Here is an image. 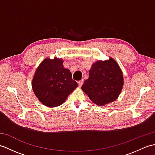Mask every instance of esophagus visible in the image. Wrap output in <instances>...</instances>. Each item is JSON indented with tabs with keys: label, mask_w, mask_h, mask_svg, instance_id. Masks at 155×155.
I'll use <instances>...</instances> for the list:
<instances>
[{
	"label": "esophagus",
	"mask_w": 155,
	"mask_h": 155,
	"mask_svg": "<svg viewBox=\"0 0 155 155\" xmlns=\"http://www.w3.org/2000/svg\"><path fill=\"white\" fill-rule=\"evenodd\" d=\"M83 82H84V81H83V80L78 81V85H79L80 87H81L82 85H83Z\"/></svg>",
	"instance_id": "34e87169"
}]
</instances>
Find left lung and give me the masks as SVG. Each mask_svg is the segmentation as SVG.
<instances>
[{"label":"left lung","instance_id":"left-lung-1","mask_svg":"<svg viewBox=\"0 0 155 155\" xmlns=\"http://www.w3.org/2000/svg\"><path fill=\"white\" fill-rule=\"evenodd\" d=\"M123 83L119 66L114 59L110 58L93 64L89 77L84 81L82 89L94 103L103 106L117 99Z\"/></svg>","mask_w":155,"mask_h":155}]
</instances>
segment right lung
<instances>
[{"mask_svg": "<svg viewBox=\"0 0 155 155\" xmlns=\"http://www.w3.org/2000/svg\"><path fill=\"white\" fill-rule=\"evenodd\" d=\"M62 63V59L46 58L36 71L32 89L41 103L47 107L62 104L77 87V82L72 80L71 72L63 67Z\"/></svg>", "mask_w": 155, "mask_h": 155, "instance_id": "obj_1", "label": "right lung"}]
</instances>
